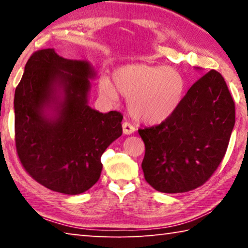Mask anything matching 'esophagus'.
I'll list each match as a JSON object with an SVG mask.
<instances>
[{
  "label": "esophagus",
  "mask_w": 248,
  "mask_h": 248,
  "mask_svg": "<svg viewBox=\"0 0 248 248\" xmlns=\"http://www.w3.org/2000/svg\"><path fill=\"white\" fill-rule=\"evenodd\" d=\"M134 130H136V128L131 124L128 123V121H124L123 124V131L124 134H131L134 132Z\"/></svg>",
  "instance_id": "obj_1"
}]
</instances>
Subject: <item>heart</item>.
Instances as JSON below:
<instances>
[{
	"mask_svg": "<svg viewBox=\"0 0 248 248\" xmlns=\"http://www.w3.org/2000/svg\"><path fill=\"white\" fill-rule=\"evenodd\" d=\"M114 83L103 78L99 92L109 103L119 94L128 98V110L134 119L155 124L166 120L178 107L184 93V79L170 66L130 64L114 73Z\"/></svg>",
	"mask_w": 248,
	"mask_h": 248,
	"instance_id": "b5f03b06",
	"label": "heart"
}]
</instances>
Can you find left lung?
Wrapping results in <instances>:
<instances>
[{
	"mask_svg": "<svg viewBox=\"0 0 248 248\" xmlns=\"http://www.w3.org/2000/svg\"><path fill=\"white\" fill-rule=\"evenodd\" d=\"M234 124L235 104L228 85L217 71H209L169 118L138 130L145 145L146 183L166 194L200 187L223 159Z\"/></svg>",
	"mask_w": 248,
	"mask_h": 248,
	"instance_id": "8db88e82",
	"label": "left lung"
}]
</instances>
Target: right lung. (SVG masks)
<instances>
[{
  "instance_id": "add662e5",
  "label": "right lung",
  "mask_w": 248,
  "mask_h": 248,
  "mask_svg": "<svg viewBox=\"0 0 248 248\" xmlns=\"http://www.w3.org/2000/svg\"><path fill=\"white\" fill-rule=\"evenodd\" d=\"M94 75L86 61L43 49L28 59L15 90L16 152L29 176L50 190H89L102 173V154L123 134L120 112L102 114L87 105L89 78ZM57 85L64 91L62 99ZM52 106L57 115L48 119L44 109Z\"/></svg>"
}]
</instances>
